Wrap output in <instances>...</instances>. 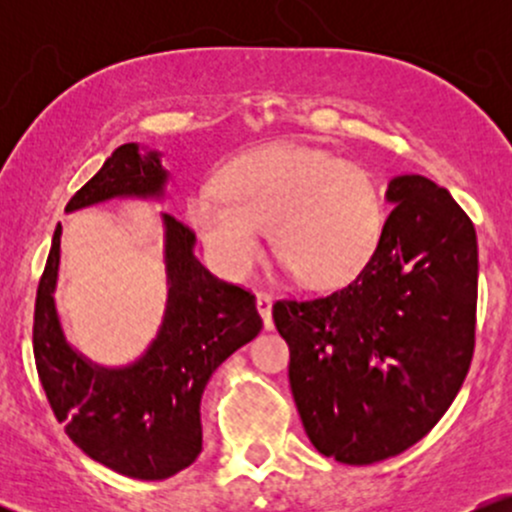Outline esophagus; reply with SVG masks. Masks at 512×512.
Instances as JSON below:
<instances>
[{
  "instance_id": "esophagus-1",
  "label": "esophagus",
  "mask_w": 512,
  "mask_h": 512,
  "mask_svg": "<svg viewBox=\"0 0 512 512\" xmlns=\"http://www.w3.org/2000/svg\"><path fill=\"white\" fill-rule=\"evenodd\" d=\"M257 310H260L262 320H264V327L267 330H272L274 327V320H272V298L267 296V293H257Z\"/></svg>"
}]
</instances>
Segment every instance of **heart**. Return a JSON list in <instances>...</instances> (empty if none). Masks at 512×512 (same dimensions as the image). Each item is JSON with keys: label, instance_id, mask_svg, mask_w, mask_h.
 <instances>
[{"label": "heart", "instance_id": "heart-1", "mask_svg": "<svg viewBox=\"0 0 512 512\" xmlns=\"http://www.w3.org/2000/svg\"><path fill=\"white\" fill-rule=\"evenodd\" d=\"M187 221L216 264L245 276L272 250L310 289H332L366 267L383 233V199L373 175L330 151L269 144L238 156L219 187L187 197Z\"/></svg>", "mask_w": 512, "mask_h": 512}]
</instances>
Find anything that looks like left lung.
<instances>
[{"mask_svg": "<svg viewBox=\"0 0 512 512\" xmlns=\"http://www.w3.org/2000/svg\"><path fill=\"white\" fill-rule=\"evenodd\" d=\"M378 248L344 289L276 301L289 380L310 443L373 464L419 443L467 378L477 325V231L424 175L387 182Z\"/></svg>", "mask_w": 512, "mask_h": 512, "instance_id": "left-lung-1", "label": "left lung"}]
</instances>
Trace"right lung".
<instances>
[{"instance_id":"1","label":"right lung","mask_w":512,"mask_h":512,"mask_svg":"<svg viewBox=\"0 0 512 512\" xmlns=\"http://www.w3.org/2000/svg\"><path fill=\"white\" fill-rule=\"evenodd\" d=\"M161 154L122 144L69 199L67 214L110 199L166 197ZM163 223L166 310L137 361L101 366L67 342L57 313L62 226L52 236L33 317L38 378L57 421L91 460L132 479L158 481L190 467L202 452V395L214 370L262 330L255 296L219 279L197 260L195 233L170 214Z\"/></svg>"}]
</instances>
